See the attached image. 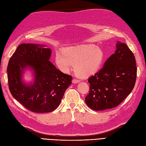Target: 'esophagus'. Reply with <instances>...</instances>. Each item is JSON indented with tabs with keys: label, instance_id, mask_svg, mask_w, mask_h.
Returning <instances> with one entry per match:
<instances>
[{
	"label": "esophagus",
	"instance_id": "obj_1",
	"mask_svg": "<svg viewBox=\"0 0 146 146\" xmlns=\"http://www.w3.org/2000/svg\"><path fill=\"white\" fill-rule=\"evenodd\" d=\"M79 82H80V80H77V79H76V78H74L73 80H72V83H78Z\"/></svg>",
	"mask_w": 146,
	"mask_h": 146
}]
</instances>
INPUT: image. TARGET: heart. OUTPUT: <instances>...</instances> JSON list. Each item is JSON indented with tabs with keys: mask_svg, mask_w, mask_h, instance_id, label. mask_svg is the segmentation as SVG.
I'll return each mask as SVG.
<instances>
[{
	"mask_svg": "<svg viewBox=\"0 0 146 146\" xmlns=\"http://www.w3.org/2000/svg\"><path fill=\"white\" fill-rule=\"evenodd\" d=\"M55 58L57 67L61 72H69L74 64V69L77 74L86 76L100 69L104 63L105 54L99 47L81 44L56 51Z\"/></svg>",
	"mask_w": 146,
	"mask_h": 146,
	"instance_id": "obj_1",
	"label": "heart"
}]
</instances>
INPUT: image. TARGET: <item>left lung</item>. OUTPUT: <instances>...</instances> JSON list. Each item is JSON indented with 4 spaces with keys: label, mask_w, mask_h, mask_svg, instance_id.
<instances>
[{
    "label": "left lung",
    "mask_w": 146,
    "mask_h": 146,
    "mask_svg": "<svg viewBox=\"0 0 146 146\" xmlns=\"http://www.w3.org/2000/svg\"><path fill=\"white\" fill-rule=\"evenodd\" d=\"M116 48L104 67L88 80L90 92L85 102L95 111L117 107L135 86L137 68L133 52L120 41H117Z\"/></svg>",
    "instance_id": "obj_1"
}]
</instances>
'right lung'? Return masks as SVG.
Returning a JSON list of instances; mask_svg holds the SVG:
<instances>
[{
    "mask_svg": "<svg viewBox=\"0 0 146 146\" xmlns=\"http://www.w3.org/2000/svg\"><path fill=\"white\" fill-rule=\"evenodd\" d=\"M44 47L21 44L7 66L8 86L13 97L29 110L38 113L51 112L58 107L72 79L50 62L51 50ZM26 68L33 70V83L28 84L22 81Z\"/></svg>",
    "mask_w": 146,
    "mask_h": 146,
    "instance_id": "add662e5",
    "label": "right lung"
}]
</instances>
